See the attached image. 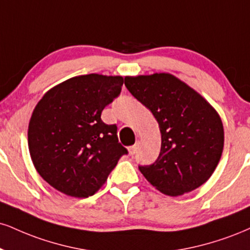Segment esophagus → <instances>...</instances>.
<instances>
[{
  "mask_svg": "<svg viewBox=\"0 0 250 250\" xmlns=\"http://www.w3.org/2000/svg\"><path fill=\"white\" fill-rule=\"evenodd\" d=\"M129 154H130L131 156L133 155H135L137 152V150H138V142H136L134 144V146H129Z\"/></svg>",
  "mask_w": 250,
  "mask_h": 250,
  "instance_id": "esophagus-1",
  "label": "esophagus"
}]
</instances>
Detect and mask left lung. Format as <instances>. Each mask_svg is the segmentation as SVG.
Listing matches in <instances>:
<instances>
[{
    "label": "left lung",
    "mask_w": 250,
    "mask_h": 250,
    "mask_svg": "<svg viewBox=\"0 0 250 250\" xmlns=\"http://www.w3.org/2000/svg\"><path fill=\"white\" fill-rule=\"evenodd\" d=\"M125 85L151 110L162 135L151 165L138 167L162 193L177 197L208 180L224 150V125L205 98L170 73L125 77Z\"/></svg>",
    "instance_id": "obj_1"
}]
</instances>
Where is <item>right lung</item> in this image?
I'll list each match as a JSON object with an SVG mask.
<instances>
[{"mask_svg": "<svg viewBox=\"0 0 250 250\" xmlns=\"http://www.w3.org/2000/svg\"><path fill=\"white\" fill-rule=\"evenodd\" d=\"M120 76L86 74L52 87L36 104L28 144L37 172L62 193L87 198L106 183L127 149L117 127L101 120L121 93Z\"/></svg>", "mask_w": 250, "mask_h": 250, "instance_id": "right-lung-1", "label": "right lung"}]
</instances>
